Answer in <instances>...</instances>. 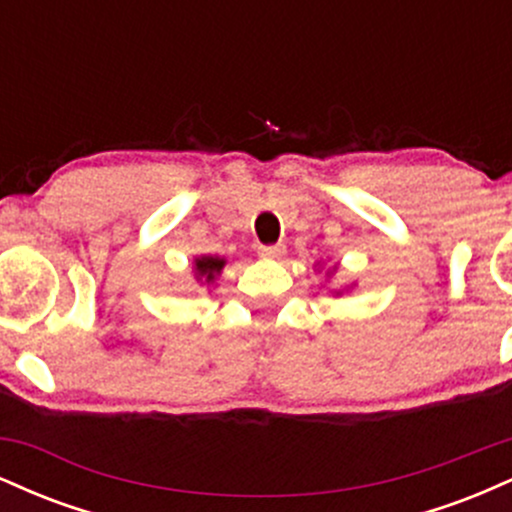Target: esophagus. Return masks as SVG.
<instances>
[{
    "label": "esophagus",
    "instance_id": "esophagus-1",
    "mask_svg": "<svg viewBox=\"0 0 512 512\" xmlns=\"http://www.w3.org/2000/svg\"><path fill=\"white\" fill-rule=\"evenodd\" d=\"M284 252V245H260V248H257V255L264 257V260H281Z\"/></svg>",
    "mask_w": 512,
    "mask_h": 512
}]
</instances>
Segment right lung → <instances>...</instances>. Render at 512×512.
<instances>
[{
    "label": "right lung",
    "mask_w": 512,
    "mask_h": 512,
    "mask_svg": "<svg viewBox=\"0 0 512 512\" xmlns=\"http://www.w3.org/2000/svg\"><path fill=\"white\" fill-rule=\"evenodd\" d=\"M197 262V274H199V279H207V281H214V276L221 272V267L226 262L223 260H219V257H199V260H195Z\"/></svg>",
    "instance_id": "right-lung-1"
}]
</instances>
